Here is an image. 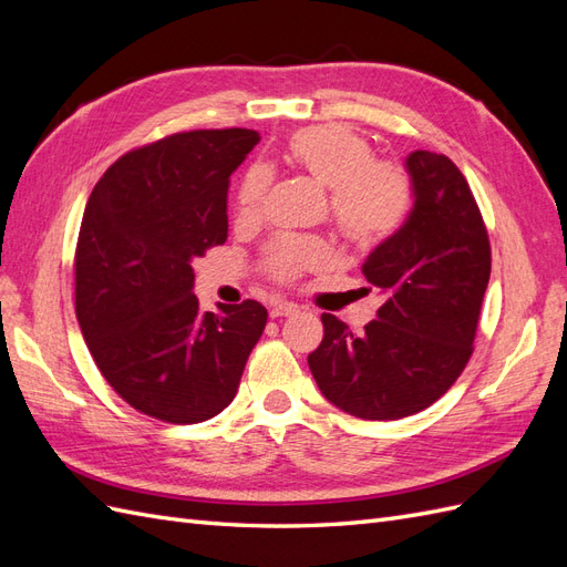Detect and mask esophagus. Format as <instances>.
<instances>
[{"label": "esophagus", "instance_id": "obj_1", "mask_svg": "<svg viewBox=\"0 0 567 567\" xmlns=\"http://www.w3.org/2000/svg\"><path fill=\"white\" fill-rule=\"evenodd\" d=\"M298 312V305L296 302H274L271 310H269V317L271 319H279V317H290Z\"/></svg>", "mask_w": 567, "mask_h": 567}]
</instances>
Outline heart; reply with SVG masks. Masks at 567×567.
Here are the masks:
<instances>
[{
	"mask_svg": "<svg viewBox=\"0 0 567 567\" xmlns=\"http://www.w3.org/2000/svg\"><path fill=\"white\" fill-rule=\"evenodd\" d=\"M284 161L331 192V217L340 234L357 246H379L398 231L414 203L411 179L398 163L375 161L371 142L348 125H312L288 136ZM267 173L250 169L238 188L236 213L255 221L262 210ZM331 262V250L319 241L281 238L267 255V271L279 281Z\"/></svg>",
	"mask_w": 567,
	"mask_h": 567,
	"instance_id": "b5f03b06",
	"label": "heart"
}]
</instances>
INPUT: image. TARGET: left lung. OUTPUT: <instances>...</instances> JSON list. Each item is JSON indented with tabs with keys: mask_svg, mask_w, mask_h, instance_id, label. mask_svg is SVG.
<instances>
[{
	"mask_svg": "<svg viewBox=\"0 0 567 567\" xmlns=\"http://www.w3.org/2000/svg\"><path fill=\"white\" fill-rule=\"evenodd\" d=\"M414 208L362 265L385 302L352 333L321 315L323 340L307 357L321 394L367 421H398L437 402L473 354L492 250L461 169L442 153L406 158Z\"/></svg>",
	"mask_w": 567,
	"mask_h": 567,
	"instance_id": "1",
	"label": "left lung"
}]
</instances>
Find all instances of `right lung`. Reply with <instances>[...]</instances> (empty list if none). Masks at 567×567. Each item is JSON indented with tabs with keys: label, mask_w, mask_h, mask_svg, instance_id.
<instances>
[{
	"label": "right lung",
	"mask_w": 567,
	"mask_h": 567,
	"mask_svg": "<svg viewBox=\"0 0 567 567\" xmlns=\"http://www.w3.org/2000/svg\"><path fill=\"white\" fill-rule=\"evenodd\" d=\"M255 130H194L134 148L94 186L75 248V315L101 375L130 406L200 423L229 406L267 310L200 312L192 262L227 241L234 169Z\"/></svg>",
	"instance_id": "obj_1"
}]
</instances>
